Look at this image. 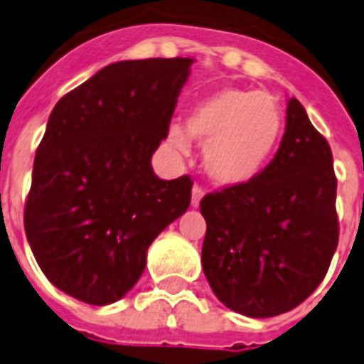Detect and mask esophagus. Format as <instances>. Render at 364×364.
Wrapping results in <instances>:
<instances>
[{
	"mask_svg": "<svg viewBox=\"0 0 364 364\" xmlns=\"http://www.w3.org/2000/svg\"><path fill=\"white\" fill-rule=\"evenodd\" d=\"M205 191L202 187H198V185H194L193 187V198H191V204H193V208H198L200 202H202V198H204Z\"/></svg>",
	"mask_w": 364,
	"mask_h": 364,
	"instance_id": "34e87169",
	"label": "esophagus"
}]
</instances>
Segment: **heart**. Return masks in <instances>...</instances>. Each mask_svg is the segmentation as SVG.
<instances>
[{
	"label": "heart",
	"mask_w": 364,
	"mask_h": 364,
	"mask_svg": "<svg viewBox=\"0 0 364 364\" xmlns=\"http://www.w3.org/2000/svg\"><path fill=\"white\" fill-rule=\"evenodd\" d=\"M285 117L276 102L260 90L223 88L193 105L187 132L170 126L173 147H188V136L204 143L208 176L221 187L255 181L270 164L282 141Z\"/></svg>",
	"instance_id": "obj_1"
}]
</instances>
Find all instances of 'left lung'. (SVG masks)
Masks as SVG:
<instances>
[{"label":"left lung","instance_id":"obj_1","mask_svg":"<svg viewBox=\"0 0 364 364\" xmlns=\"http://www.w3.org/2000/svg\"><path fill=\"white\" fill-rule=\"evenodd\" d=\"M276 156L255 181L205 194L202 268L230 310L274 317L304 302L338 245L336 176L327 139L296 98Z\"/></svg>","mask_w":364,"mask_h":364}]
</instances>
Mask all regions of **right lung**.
Here are the masks:
<instances>
[{
    "label": "right lung",
    "mask_w": 364,
    "mask_h": 364,
    "mask_svg": "<svg viewBox=\"0 0 364 364\" xmlns=\"http://www.w3.org/2000/svg\"><path fill=\"white\" fill-rule=\"evenodd\" d=\"M193 58L105 65L54 105L37 147L24 230L54 287L92 306L121 300L153 240L191 204L193 179L153 171Z\"/></svg>",
    "instance_id": "1"
}]
</instances>
